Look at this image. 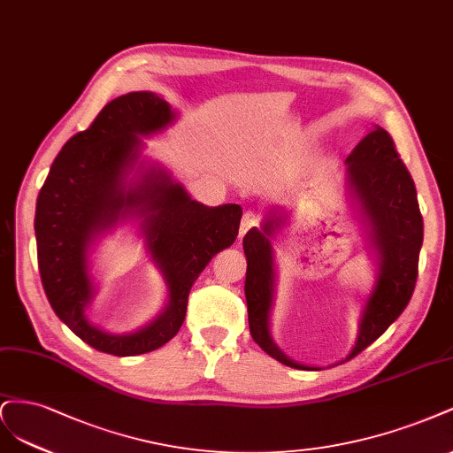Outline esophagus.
Wrapping results in <instances>:
<instances>
[{
  "label": "esophagus",
  "mask_w": 453,
  "mask_h": 453,
  "mask_svg": "<svg viewBox=\"0 0 453 453\" xmlns=\"http://www.w3.org/2000/svg\"><path fill=\"white\" fill-rule=\"evenodd\" d=\"M257 224H259V218L256 216V212H254V211H246V212L242 214V220H241V237H244V233H246L248 229L256 227Z\"/></svg>",
  "instance_id": "34e87169"
}]
</instances>
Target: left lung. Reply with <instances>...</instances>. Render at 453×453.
I'll return each mask as SVG.
<instances>
[{"label":"left lung","mask_w":453,"mask_h":453,"mask_svg":"<svg viewBox=\"0 0 453 453\" xmlns=\"http://www.w3.org/2000/svg\"><path fill=\"white\" fill-rule=\"evenodd\" d=\"M348 177L372 227V242L380 252V274L371 294L359 327V339L346 359H352L372 344L395 322L411 301L423 242V216L419 212L414 180L386 129L376 127L346 157ZM269 220L259 231L252 227L242 239L246 254L244 294L248 326L254 342L288 367L303 369L289 361L269 337V311L273 301L274 229Z\"/></svg>","instance_id":"1"}]
</instances>
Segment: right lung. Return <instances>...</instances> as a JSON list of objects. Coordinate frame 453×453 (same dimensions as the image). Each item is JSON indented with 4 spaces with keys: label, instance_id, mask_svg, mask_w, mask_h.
Listing matches in <instances>:
<instances>
[{
    "label": "right lung",
    "instance_id": "obj_1",
    "mask_svg": "<svg viewBox=\"0 0 453 453\" xmlns=\"http://www.w3.org/2000/svg\"><path fill=\"white\" fill-rule=\"evenodd\" d=\"M171 122V107L150 92L112 99L88 129L64 144L37 197V264L49 303L77 337L111 356L147 354L169 342L184 324L197 276L239 235V205H199L164 173L124 188V173L139 147L137 135L154 134ZM127 211L145 216L150 250L170 284V304L150 326L114 338L83 318L91 296L85 252L97 230Z\"/></svg>",
    "mask_w": 453,
    "mask_h": 453
}]
</instances>
